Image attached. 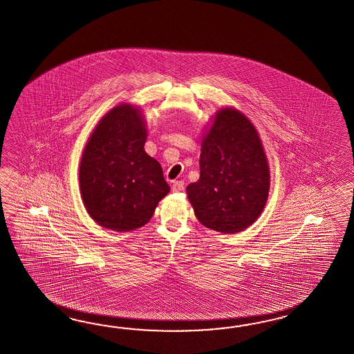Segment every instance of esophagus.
I'll use <instances>...</instances> for the list:
<instances>
[{
	"mask_svg": "<svg viewBox=\"0 0 354 354\" xmlns=\"http://www.w3.org/2000/svg\"><path fill=\"white\" fill-rule=\"evenodd\" d=\"M172 190L174 192H180L183 190V182L182 181H174L173 182Z\"/></svg>",
	"mask_w": 354,
	"mask_h": 354,
	"instance_id": "obj_1",
	"label": "esophagus"
}]
</instances>
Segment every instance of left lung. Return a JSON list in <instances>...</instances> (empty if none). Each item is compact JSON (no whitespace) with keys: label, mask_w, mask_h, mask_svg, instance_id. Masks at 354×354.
Returning a JSON list of instances; mask_svg holds the SVG:
<instances>
[{"label":"left lung","mask_w":354,"mask_h":354,"mask_svg":"<svg viewBox=\"0 0 354 354\" xmlns=\"http://www.w3.org/2000/svg\"><path fill=\"white\" fill-rule=\"evenodd\" d=\"M200 178L187 196L200 223L235 234L261 216L270 191V168L257 129L240 111L218 110L201 142Z\"/></svg>","instance_id":"obj_1"}]
</instances>
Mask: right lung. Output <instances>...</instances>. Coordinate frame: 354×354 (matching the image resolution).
Listing matches in <instances>:
<instances>
[{"instance_id":"right-lung-1","label":"right lung","mask_w":354,"mask_h":354,"mask_svg":"<svg viewBox=\"0 0 354 354\" xmlns=\"http://www.w3.org/2000/svg\"><path fill=\"white\" fill-rule=\"evenodd\" d=\"M146 127L138 109L119 105L101 119L80 167L82 199L100 226L131 231L146 225L169 192L163 169L144 150Z\"/></svg>"}]
</instances>
